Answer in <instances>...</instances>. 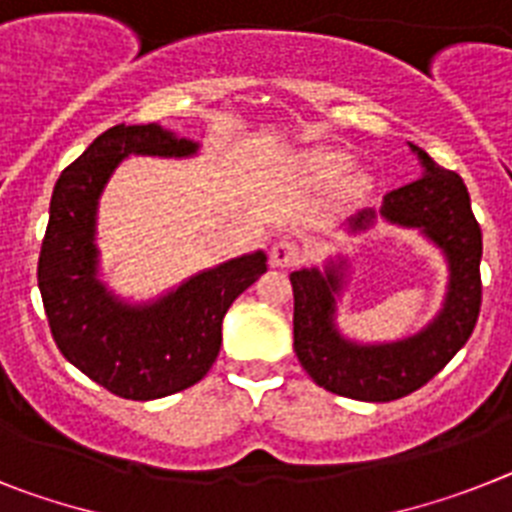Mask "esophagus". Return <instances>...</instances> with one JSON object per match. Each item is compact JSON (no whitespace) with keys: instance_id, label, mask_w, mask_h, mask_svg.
Wrapping results in <instances>:
<instances>
[{"instance_id":"34e87169","label":"esophagus","mask_w":512,"mask_h":512,"mask_svg":"<svg viewBox=\"0 0 512 512\" xmlns=\"http://www.w3.org/2000/svg\"><path fill=\"white\" fill-rule=\"evenodd\" d=\"M302 260V247L291 236H281L270 247V265L273 268H291Z\"/></svg>"}]
</instances>
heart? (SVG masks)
I'll list each match as a JSON object with an SVG mask.
<instances>
[{
	"label": "heart",
	"instance_id": "b5f03b06",
	"mask_svg": "<svg viewBox=\"0 0 512 512\" xmlns=\"http://www.w3.org/2000/svg\"><path fill=\"white\" fill-rule=\"evenodd\" d=\"M309 166L320 171L322 176H341L354 166V158L349 153H343V150L320 148L309 156Z\"/></svg>",
	"mask_w": 512,
	"mask_h": 512
}]
</instances>
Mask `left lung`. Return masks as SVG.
Returning a JSON list of instances; mask_svg holds the SVG:
<instances>
[{
	"label": "left lung",
	"instance_id": "obj_1",
	"mask_svg": "<svg viewBox=\"0 0 512 512\" xmlns=\"http://www.w3.org/2000/svg\"><path fill=\"white\" fill-rule=\"evenodd\" d=\"M422 176L382 197L380 208L359 210L343 234L359 236L385 221L427 239L445 260L448 283L435 317L395 341H359L338 325V307L354 281V257L336 252L322 268L291 273L294 286V351L307 375L330 393L385 403L414 393L463 349L482 307V229L471 197L455 171L442 169L427 150L409 143Z\"/></svg>",
	"mask_w": 512,
	"mask_h": 512
}]
</instances>
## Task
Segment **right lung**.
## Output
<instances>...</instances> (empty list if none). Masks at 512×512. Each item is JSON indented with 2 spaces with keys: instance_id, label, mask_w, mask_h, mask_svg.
<instances>
[{
  "instance_id": "add662e5",
  "label": "right lung",
  "mask_w": 512,
  "mask_h": 512,
  "mask_svg": "<svg viewBox=\"0 0 512 512\" xmlns=\"http://www.w3.org/2000/svg\"><path fill=\"white\" fill-rule=\"evenodd\" d=\"M200 148L158 122L117 124L62 171L51 195L38 260L51 336L67 362L130 401H153L203 380L221 351L223 317L268 270V255L255 249L148 299L117 294L103 278L98 210L122 161L195 158Z\"/></svg>"
}]
</instances>
